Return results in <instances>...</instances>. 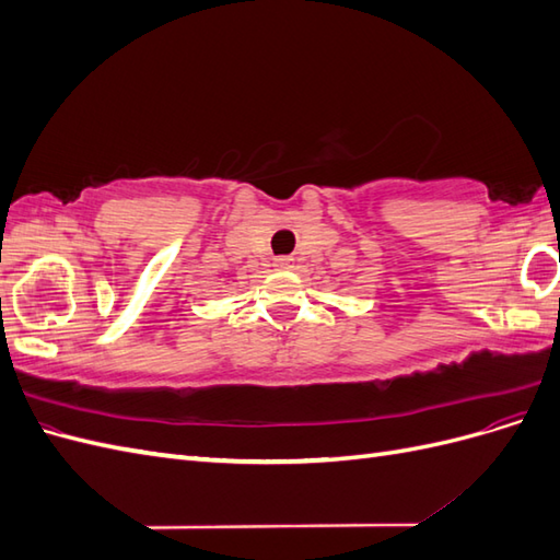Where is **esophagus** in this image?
Here are the masks:
<instances>
[{"label": "esophagus", "mask_w": 560, "mask_h": 560, "mask_svg": "<svg viewBox=\"0 0 560 560\" xmlns=\"http://www.w3.org/2000/svg\"><path fill=\"white\" fill-rule=\"evenodd\" d=\"M294 266V259H290V257H280V259H276V268H280V270H290Z\"/></svg>", "instance_id": "34e87169"}]
</instances>
